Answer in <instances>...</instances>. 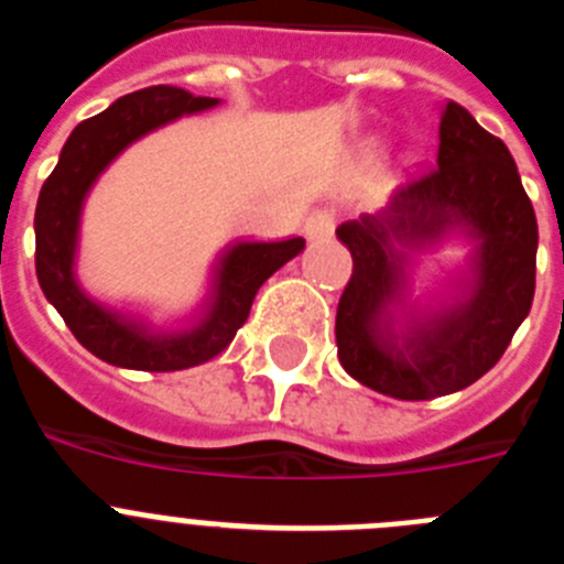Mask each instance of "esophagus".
<instances>
[{
  "label": "esophagus",
  "instance_id": "34e87169",
  "mask_svg": "<svg viewBox=\"0 0 564 564\" xmlns=\"http://www.w3.org/2000/svg\"><path fill=\"white\" fill-rule=\"evenodd\" d=\"M333 234H336V214L330 212L313 214L305 226V237L307 242H313V246H318V242H330Z\"/></svg>",
  "mask_w": 564,
  "mask_h": 564
}]
</instances>
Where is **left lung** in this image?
Segmentation results:
<instances>
[{
    "label": "left lung",
    "instance_id": "8db88e82",
    "mask_svg": "<svg viewBox=\"0 0 564 564\" xmlns=\"http://www.w3.org/2000/svg\"><path fill=\"white\" fill-rule=\"evenodd\" d=\"M435 152L383 212L336 231L352 253L336 311L338 361L358 383L398 401H432L486 376L534 302L540 231L506 143L446 101L437 107ZM449 230H466L473 242V299L437 332L398 348L382 338L380 316L409 278L405 248Z\"/></svg>",
    "mask_w": 564,
    "mask_h": 564
}]
</instances>
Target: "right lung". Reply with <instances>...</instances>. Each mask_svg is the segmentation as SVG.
<instances>
[{
	"label": "right lung",
	"instance_id": "add662e5",
	"mask_svg": "<svg viewBox=\"0 0 564 564\" xmlns=\"http://www.w3.org/2000/svg\"><path fill=\"white\" fill-rule=\"evenodd\" d=\"M217 98L192 96L188 89H138L118 98L96 118L78 123L67 138L58 166L44 183L36 206V276L44 296L73 336L101 361L121 370L177 372L220 356L246 325L253 296L265 279L305 251V239L239 242L228 248L214 271V288L203 316L186 330H152L147 322L98 305L76 279L82 208L104 169L143 134L177 121L181 115L212 109Z\"/></svg>",
	"mask_w": 564,
	"mask_h": 564
}]
</instances>
